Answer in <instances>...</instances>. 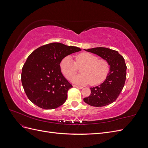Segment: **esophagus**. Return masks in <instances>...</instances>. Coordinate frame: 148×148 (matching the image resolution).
<instances>
[{"label":"esophagus","instance_id":"1","mask_svg":"<svg viewBox=\"0 0 148 148\" xmlns=\"http://www.w3.org/2000/svg\"><path fill=\"white\" fill-rule=\"evenodd\" d=\"M73 87H75V88H77L80 89L83 88L82 86H77V85H73Z\"/></svg>","mask_w":148,"mask_h":148}]
</instances>
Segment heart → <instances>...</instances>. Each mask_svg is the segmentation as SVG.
Masks as SVG:
<instances>
[{
  "label": "heart",
  "instance_id": "obj_1",
  "mask_svg": "<svg viewBox=\"0 0 148 148\" xmlns=\"http://www.w3.org/2000/svg\"><path fill=\"white\" fill-rule=\"evenodd\" d=\"M97 56L88 52L80 53L75 57V62L70 56L62 59L60 68L62 74L67 79H70L80 69L82 74L76 76L71 80L77 84L97 85L103 82L110 70L109 62L105 59H98Z\"/></svg>",
  "mask_w": 148,
  "mask_h": 148
}]
</instances>
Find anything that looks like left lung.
I'll use <instances>...</instances> for the list:
<instances>
[{"label": "left lung", "instance_id": "8db88e82", "mask_svg": "<svg viewBox=\"0 0 148 148\" xmlns=\"http://www.w3.org/2000/svg\"><path fill=\"white\" fill-rule=\"evenodd\" d=\"M84 50L106 60L110 65V71L102 84L90 88V96L83 100L86 104L94 107L109 105L116 101L124 87L127 77L125 60L117 51L109 48L99 47Z\"/></svg>", "mask_w": 148, "mask_h": 148}]
</instances>
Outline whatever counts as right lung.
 Instances as JSON below:
<instances>
[{"instance_id":"right-lung-1","label":"right lung","mask_w":148,"mask_h":148,"mask_svg":"<svg viewBox=\"0 0 148 148\" xmlns=\"http://www.w3.org/2000/svg\"><path fill=\"white\" fill-rule=\"evenodd\" d=\"M81 49L53 42L38 47L28 56L21 72V83L28 99L44 109L57 108L72 88L61 72L62 59Z\"/></svg>"}]
</instances>
